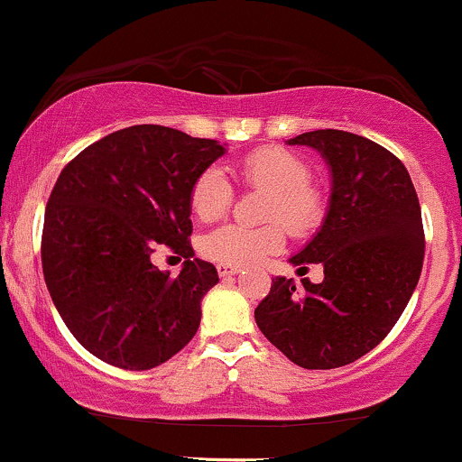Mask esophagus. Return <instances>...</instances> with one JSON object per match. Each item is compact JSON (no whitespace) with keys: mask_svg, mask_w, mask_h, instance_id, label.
<instances>
[{"mask_svg":"<svg viewBox=\"0 0 462 462\" xmlns=\"http://www.w3.org/2000/svg\"><path fill=\"white\" fill-rule=\"evenodd\" d=\"M238 272H241V269L232 267V264H224V263L217 264V273H219L221 278H230V275H236Z\"/></svg>","mask_w":462,"mask_h":462,"instance_id":"esophagus-1","label":"esophagus"}]
</instances>
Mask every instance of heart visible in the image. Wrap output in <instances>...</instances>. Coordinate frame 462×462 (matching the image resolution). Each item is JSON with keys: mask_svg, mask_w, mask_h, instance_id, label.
<instances>
[{"mask_svg": "<svg viewBox=\"0 0 462 462\" xmlns=\"http://www.w3.org/2000/svg\"><path fill=\"white\" fill-rule=\"evenodd\" d=\"M243 182L249 189L264 190V221L275 224L263 227H243L227 224L201 238V254L210 261L247 267L280 252L284 230L293 236H306L321 226L326 199L310 184V167L298 153L282 147H261L247 153L238 164ZM235 190L219 167H208L195 178L189 193L193 215L201 221H217L230 210Z\"/></svg>", "mask_w": 462, "mask_h": 462, "instance_id": "1", "label": "heart"}]
</instances>
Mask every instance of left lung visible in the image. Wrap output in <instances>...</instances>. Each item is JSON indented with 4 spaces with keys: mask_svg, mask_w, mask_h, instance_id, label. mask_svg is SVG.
Instances as JSON below:
<instances>
[{
    "mask_svg": "<svg viewBox=\"0 0 462 462\" xmlns=\"http://www.w3.org/2000/svg\"><path fill=\"white\" fill-rule=\"evenodd\" d=\"M309 145L330 167L326 219L291 258L298 273L321 264L323 282L273 278L254 310L258 328L304 369H334L371 352L391 332L421 273V208L397 156L343 130H315L289 139Z\"/></svg>",
    "mask_w": 462,
    "mask_h": 462,
    "instance_id": "8db88e82",
    "label": "left lung"
}]
</instances>
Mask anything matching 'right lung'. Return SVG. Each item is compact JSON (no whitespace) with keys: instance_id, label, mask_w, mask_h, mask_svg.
Listing matches in <instances>:
<instances>
[{"instance_id":"add662e5","label":"right lung","mask_w":462,"mask_h":462,"mask_svg":"<svg viewBox=\"0 0 462 462\" xmlns=\"http://www.w3.org/2000/svg\"><path fill=\"white\" fill-rule=\"evenodd\" d=\"M226 147L164 125H132L79 152L45 208L47 291L79 346L130 371L158 367L195 337L201 298L219 282L190 247L189 193ZM187 257L178 276L158 246Z\"/></svg>"}]
</instances>
